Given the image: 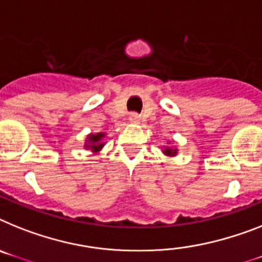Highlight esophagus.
<instances>
[{"instance_id":"34e87169","label":"esophagus","mask_w":262,"mask_h":262,"mask_svg":"<svg viewBox=\"0 0 262 262\" xmlns=\"http://www.w3.org/2000/svg\"><path fill=\"white\" fill-rule=\"evenodd\" d=\"M129 121L133 122V124H138V122H140V116H138L137 113H132L130 116H129Z\"/></svg>"}]
</instances>
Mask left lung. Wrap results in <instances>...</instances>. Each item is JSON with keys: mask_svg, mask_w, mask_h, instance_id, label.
Returning <instances> with one entry per match:
<instances>
[{"mask_svg": "<svg viewBox=\"0 0 262 262\" xmlns=\"http://www.w3.org/2000/svg\"><path fill=\"white\" fill-rule=\"evenodd\" d=\"M164 155H166V156H176L177 155V149H172V148H165L164 150Z\"/></svg>", "mask_w": 262, "mask_h": 262, "instance_id": "1", "label": "left lung"}]
</instances>
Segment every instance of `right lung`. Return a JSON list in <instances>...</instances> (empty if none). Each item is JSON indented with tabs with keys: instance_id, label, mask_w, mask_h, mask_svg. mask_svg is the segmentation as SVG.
<instances>
[{
	"instance_id": "1",
	"label": "right lung",
	"mask_w": 262,
	"mask_h": 262,
	"mask_svg": "<svg viewBox=\"0 0 262 262\" xmlns=\"http://www.w3.org/2000/svg\"><path fill=\"white\" fill-rule=\"evenodd\" d=\"M105 137L104 133H97V135H89L88 136L86 144H85V148L90 149L93 153H97L102 149V146L105 145V142L102 141Z\"/></svg>"
}]
</instances>
